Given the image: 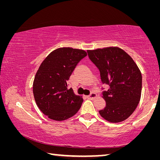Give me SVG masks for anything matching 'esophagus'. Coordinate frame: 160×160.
I'll return each mask as SVG.
<instances>
[{"label":"esophagus","mask_w":160,"mask_h":160,"mask_svg":"<svg viewBox=\"0 0 160 160\" xmlns=\"http://www.w3.org/2000/svg\"><path fill=\"white\" fill-rule=\"evenodd\" d=\"M97 97V94L94 93V92H91L90 95L88 96V98L90 99H94L95 97Z\"/></svg>","instance_id":"34e87169"}]
</instances>
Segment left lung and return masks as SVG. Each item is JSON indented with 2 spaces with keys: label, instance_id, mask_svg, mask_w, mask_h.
Here are the masks:
<instances>
[{
  "label": "left lung",
  "instance_id": "obj_1",
  "mask_svg": "<svg viewBox=\"0 0 160 160\" xmlns=\"http://www.w3.org/2000/svg\"><path fill=\"white\" fill-rule=\"evenodd\" d=\"M88 53L99 70L102 83L109 85L102 93L106 107L99 111V114L112 123L126 120L136 109L141 97L142 75L137 64L118 47L88 50Z\"/></svg>",
  "mask_w": 160,
  "mask_h": 160
}]
</instances>
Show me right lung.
I'll use <instances>...</instances> for the list:
<instances>
[{"label":"right lung","instance_id":"right-lung-1","mask_svg":"<svg viewBox=\"0 0 160 160\" xmlns=\"http://www.w3.org/2000/svg\"><path fill=\"white\" fill-rule=\"evenodd\" d=\"M82 49L58 48L51 52L38 69L33 82L35 102L44 115L55 121L72 117L80 109L82 97L68 88V81L81 59Z\"/></svg>","mask_w":160,"mask_h":160}]
</instances>
